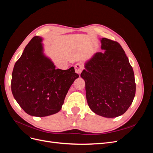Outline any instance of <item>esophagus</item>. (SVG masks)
<instances>
[{"mask_svg": "<svg viewBox=\"0 0 153 153\" xmlns=\"http://www.w3.org/2000/svg\"><path fill=\"white\" fill-rule=\"evenodd\" d=\"M83 69H84V66L82 64L80 63H77L76 64H75V72L78 74V75H80L81 73V72L82 71Z\"/></svg>", "mask_w": 153, "mask_h": 153, "instance_id": "34e87169", "label": "esophagus"}]
</instances>
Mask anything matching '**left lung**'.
<instances>
[{
  "mask_svg": "<svg viewBox=\"0 0 153 153\" xmlns=\"http://www.w3.org/2000/svg\"><path fill=\"white\" fill-rule=\"evenodd\" d=\"M102 52L85 63L80 76L85 82L88 105L97 115L107 118L123 115L135 95V76L121 46L106 38L100 39Z\"/></svg>",
  "mask_w": 153,
  "mask_h": 153,
  "instance_id": "1",
  "label": "left lung"
}]
</instances>
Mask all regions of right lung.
<instances>
[{
	"label": "right lung",
	"mask_w": 153,
	"mask_h": 153,
	"mask_svg": "<svg viewBox=\"0 0 153 153\" xmlns=\"http://www.w3.org/2000/svg\"><path fill=\"white\" fill-rule=\"evenodd\" d=\"M43 38L35 36L25 47L14 66L11 91L25 112L45 117L59 112L69 87L79 75L71 67L55 69L44 53Z\"/></svg>",
	"instance_id": "1"
}]
</instances>
